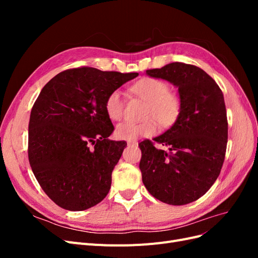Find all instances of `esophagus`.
Wrapping results in <instances>:
<instances>
[{
    "label": "esophagus",
    "mask_w": 258,
    "mask_h": 258,
    "mask_svg": "<svg viewBox=\"0 0 258 258\" xmlns=\"http://www.w3.org/2000/svg\"><path fill=\"white\" fill-rule=\"evenodd\" d=\"M138 142L137 141H135V140H128L127 141V144L128 145H135V144H137Z\"/></svg>",
    "instance_id": "34e87169"
}]
</instances>
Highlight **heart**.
<instances>
[{
  "label": "heart",
  "mask_w": 258,
  "mask_h": 258,
  "mask_svg": "<svg viewBox=\"0 0 258 258\" xmlns=\"http://www.w3.org/2000/svg\"><path fill=\"white\" fill-rule=\"evenodd\" d=\"M169 89L167 82L155 77H143L131 86V91L146 102L144 117L154 116L163 127L174 123L181 113V99ZM123 108L124 102L121 92L113 90L105 101L107 116L110 119L118 121L123 117ZM153 119L142 122H122L117 127L116 135L123 140L151 137L157 132V122Z\"/></svg>",
  "instance_id": "b5f03b06"
}]
</instances>
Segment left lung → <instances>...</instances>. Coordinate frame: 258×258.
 <instances>
[{"label": "left lung", "mask_w": 258, "mask_h": 258, "mask_svg": "<svg viewBox=\"0 0 258 258\" xmlns=\"http://www.w3.org/2000/svg\"><path fill=\"white\" fill-rule=\"evenodd\" d=\"M146 74L176 86L182 105L173 126L153 139L168 152L150 140L139 144L143 184L165 204H190L211 188L223 167L228 139L223 92L204 70L183 62L147 70Z\"/></svg>", "instance_id": "left-lung-1"}]
</instances>
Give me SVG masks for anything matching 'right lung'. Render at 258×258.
Wrapping results in <instances>:
<instances>
[{"mask_svg":"<svg viewBox=\"0 0 258 258\" xmlns=\"http://www.w3.org/2000/svg\"><path fill=\"white\" fill-rule=\"evenodd\" d=\"M138 75L70 69L38 95L29 121V161L42 189L60 208L84 211L106 197L127 143L107 139L114 126L105 101Z\"/></svg>","mask_w":258,"mask_h":258,"instance_id":"right-lung-1","label":"right lung"}]
</instances>
